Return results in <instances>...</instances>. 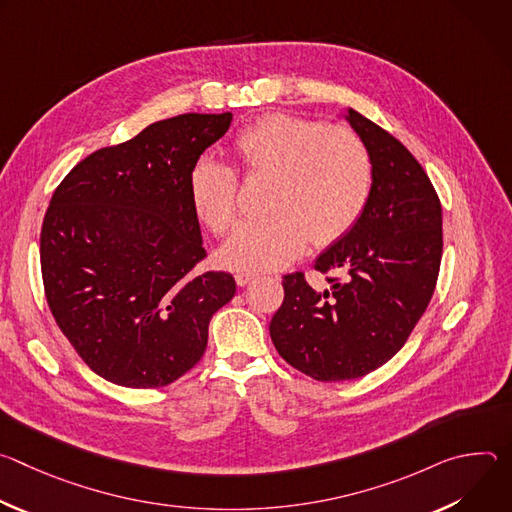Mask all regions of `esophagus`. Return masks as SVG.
Here are the masks:
<instances>
[{"label": "esophagus", "instance_id": "34e87169", "mask_svg": "<svg viewBox=\"0 0 512 512\" xmlns=\"http://www.w3.org/2000/svg\"><path fill=\"white\" fill-rule=\"evenodd\" d=\"M257 275H259V273H255V271H237L235 281H237L239 285H247V283L253 281Z\"/></svg>", "mask_w": 512, "mask_h": 512}]
</instances>
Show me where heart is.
Listing matches in <instances>:
<instances>
[{
  "label": "heart",
  "mask_w": 512,
  "mask_h": 512,
  "mask_svg": "<svg viewBox=\"0 0 512 512\" xmlns=\"http://www.w3.org/2000/svg\"><path fill=\"white\" fill-rule=\"evenodd\" d=\"M241 168L271 178L259 221L243 223L221 259L231 269H277L298 259L308 241L330 245L367 210L373 160L348 127H328L294 115H267L243 129L233 143ZM190 200L216 235L237 223V172L214 158H200L188 176Z\"/></svg>",
  "instance_id": "obj_1"
}]
</instances>
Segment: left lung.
Masks as SVG:
<instances>
[{"mask_svg": "<svg viewBox=\"0 0 512 512\" xmlns=\"http://www.w3.org/2000/svg\"><path fill=\"white\" fill-rule=\"evenodd\" d=\"M346 123L373 160V192L360 221L316 269L338 271L324 291L304 273L283 277L269 324L277 352L304 375L332 383L364 377L393 358L423 316L442 261V204L405 145L354 109Z\"/></svg>", "mask_w": 512, "mask_h": 512, "instance_id": "8db88e82", "label": "left lung"}]
</instances>
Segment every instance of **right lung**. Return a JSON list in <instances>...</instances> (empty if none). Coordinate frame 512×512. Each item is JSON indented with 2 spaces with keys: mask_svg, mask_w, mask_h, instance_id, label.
Masks as SVG:
<instances>
[{
  "mask_svg": "<svg viewBox=\"0 0 512 512\" xmlns=\"http://www.w3.org/2000/svg\"><path fill=\"white\" fill-rule=\"evenodd\" d=\"M233 113H186L72 168L54 190L40 233L50 312L109 383L164 387L202 358L208 324L237 291L206 257L188 176L231 127Z\"/></svg>",
  "mask_w": 512,
  "mask_h": 512,
  "instance_id": "obj_1",
  "label": "right lung"
}]
</instances>
